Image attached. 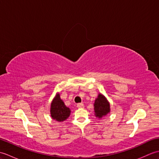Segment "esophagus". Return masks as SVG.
Masks as SVG:
<instances>
[{
	"label": "esophagus",
	"instance_id": "obj_1",
	"mask_svg": "<svg viewBox=\"0 0 159 159\" xmlns=\"http://www.w3.org/2000/svg\"><path fill=\"white\" fill-rule=\"evenodd\" d=\"M77 107H78V108H83V107H84L83 103H79V104H77Z\"/></svg>",
	"mask_w": 159,
	"mask_h": 159
}]
</instances>
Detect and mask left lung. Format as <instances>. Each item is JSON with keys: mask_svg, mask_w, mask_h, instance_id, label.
I'll return each instance as SVG.
<instances>
[{"mask_svg": "<svg viewBox=\"0 0 159 159\" xmlns=\"http://www.w3.org/2000/svg\"><path fill=\"white\" fill-rule=\"evenodd\" d=\"M94 110H95L96 116L98 118H101L102 116L109 113L110 105L109 103L105 98V97L102 94H99L98 96L95 100L94 103Z\"/></svg>", "mask_w": 159, "mask_h": 159, "instance_id": "obj_1", "label": "left lung"}]
</instances>
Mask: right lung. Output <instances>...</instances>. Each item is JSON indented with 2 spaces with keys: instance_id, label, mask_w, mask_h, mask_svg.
Here are the masks:
<instances>
[{
  "instance_id": "add662e5",
  "label": "right lung",
  "mask_w": 159,
  "mask_h": 159,
  "mask_svg": "<svg viewBox=\"0 0 159 159\" xmlns=\"http://www.w3.org/2000/svg\"><path fill=\"white\" fill-rule=\"evenodd\" d=\"M50 114L53 120L58 121H65L70 114V110L61 100L59 94H57L53 100L50 108Z\"/></svg>"
}]
</instances>
